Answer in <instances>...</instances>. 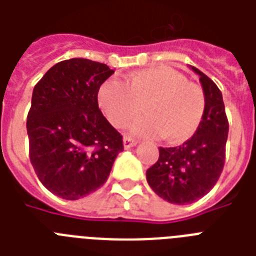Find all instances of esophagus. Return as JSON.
Listing matches in <instances>:
<instances>
[{
    "label": "esophagus",
    "instance_id": "obj_1",
    "mask_svg": "<svg viewBox=\"0 0 256 256\" xmlns=\"http://www.w3.org/2000/svg\"><path fill=\"white\" fill-rule=\"evenodd\" d=\"M136 144H138V140H134V138H132V136H124V148H132V146H136Z\"/></svg>",
    "mask_w": 256,
    "mask_h": 256
}]
</instances>
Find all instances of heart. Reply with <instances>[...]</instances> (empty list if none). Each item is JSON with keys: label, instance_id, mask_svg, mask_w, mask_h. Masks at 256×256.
<instances>
[{"label": "heart", "instance_id": "1", "mask_svg": "<svg viewBox=\"0 0 256 256\" xmlns=\"http://www.w3.org/2000/svg\"><path fill=\"white\" fill-rule=\"evenodd\" d=\"M98 104L108 122L124 128L144 112L148 116L132 124L144 136H164L171 144L190 140L206 112L203 88L168 66H156L128 74L124 84L106 80L98 88Z\"/></svg>", "mask_w": 256, "mask_h": 256}]
</instances>
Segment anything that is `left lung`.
Masks as SVG:
<instances>
[{
  "mask_svg": "<svg viewBox=\"0 0 256 256\" xmlns=\"http://www.w3.org/2000/svg\"><path fill=\"white\" fill-rule=\"evenodd\" d=\"M206 96V112L190 140L176 148H160V158L146 171V179L158 196L175 204H187L210 192L222 174L228 136L222 92L214 81L194 66Z\"/></svg>",
  "mask_w": 256,
  "mask_h": 256,
  "instance_id": "left-lung-1",
  "label": "left lung"
}]
</instances>
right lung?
Segmentation results:
<instances>
[{
    "instance_id": "1",
    "label": "right lung",
    "mask_w": 256,
    "mask_h": 256,
    "mask_svg": "<svg viewBox=\"0 0 256 256\" xmlns=\"http://www.w3.org/2000/svg\"><path fill=\"white\" fill-rule=\"evenodd\" d=\"M114 70L72 58L56 64L34 86L26 128L29 158L44 186L77 200L108 180L122 136L98 108V88Z\"/></svg>"
}]
</instances>
